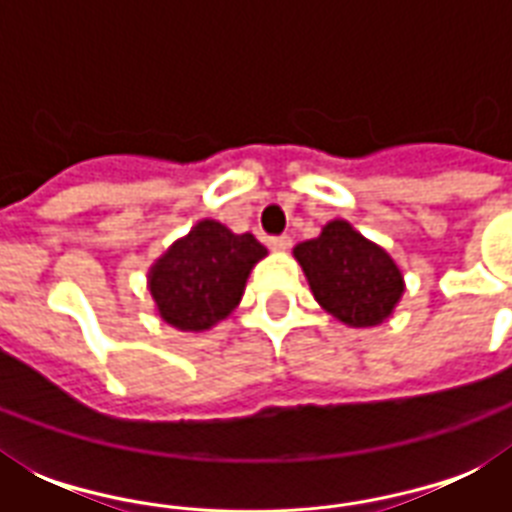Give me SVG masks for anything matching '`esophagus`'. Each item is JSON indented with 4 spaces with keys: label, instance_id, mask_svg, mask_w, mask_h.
Here are the masks:
<instances>
[{
    "label": "esophagus",
    "instance_id": "obj_1",
    "mask_svg": "<svg viewBox=\"0 0 512 512\" xmlns=\"http://www.w3.org/2000/svg\"><path fill=\"white\" fill-rule=\"evenodd\" d=\"M268 247H271L273 252H287V249L292 247V239H289V236H271V239H268Z\"/></svg>",
    "mask_w": 512,
    "mask_h": 512
}]
</instances>
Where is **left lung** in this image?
I'll return each mask as SVG.
<instances>
[{"mask_svg":"<svg viewBox=\"0 0 512 512\" xmlns=\"http://www.w3.org/2000/svg\"><path fill=\"white\" fill-rule=\"evenodd\" d=\"M292 255L316 303L345 327H377L404 297V271L388 249L342 217L329 220L316 239L300 241Z\"/></svg>","mask_w":512,"mask_h":512,"instance_id":"obj_1","label":"left lung"}]
</instances>
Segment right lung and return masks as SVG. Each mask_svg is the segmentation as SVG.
<instances>
[{"label": "right lung", "mask_w": 512, "mask_h": 512, "mask_svg": "<svg viewBox=\"0 0 512 512\" xmlns=\"http://www.w3.org/2000/svg\"><path fill=\"white\" fill-rule=\"evenodd\" d=\"M268 249L252 233L199 220L148 268L156 316L177 332H209L236 311L247 279Z\"/></svg>", "instance_id": "add662e5"}]
</instances>
